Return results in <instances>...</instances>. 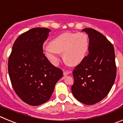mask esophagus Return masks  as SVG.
I'll return each instance as SVG.
<instances>
[{
	"instance_id": "esophagus-1",
	"label": "esophagus",
	"mask_w": 123,
	"mask_h": 123,
	"mask_svg": "<svg viewBox=\"0 0 123 123\" xmlns=\"http://www.w3.org/2000/svg\"><path fill=\"white\" fill-rule=\"evenodd\" d=\"M71 73V71H63V74L65 75V76H66V75H68L69 74H70Z\"/></svg>"
}]
</instances>
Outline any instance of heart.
I'll list each match as a JSON object with an SVG mask.
<instances>
[{"label":"heart","mask_w":123,"mask_h":123,"mask_svg":"<svg viewBox=\"0 0 123 123\" xmlns=\"http://www.w3.org/2000/svg\"><path fill=\"white\" fill-rule=\"evenodd\" d=\"M89 47V39L85 32H66L53 38L44 47L45 58L54 65H57L59 55L63 52L65 62L77 66L83 62Z\"/></svg>","instance_id":"obj_1"}]
</instances>
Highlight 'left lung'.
<instances>
[{"instance_id": "left-lung-1", "label": "left lung", "mask_w": 123, "mask_h": 123, "mask_svg": "<svg viewBox=\"0 0 123 123\" xmlns=\"http://www.w3.org/2000/svg\"><path fill=\"white\" fill-rule=\"evenodd\" d=\"M89 39V54L73 71L71 91L78 101L94 105L108 95L117 75L115 50L105 36L92 28L82 30Z\"/></svg>"}]
</instances>
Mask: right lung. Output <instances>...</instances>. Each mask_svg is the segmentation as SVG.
<instances>
[{"label":"right lung","mask_w":123,"mask_h":123,"mask_svg":"<svg viewBox=\"0 0 123 123\" xmlns=\"http://www.w3.org/2000/svg\"><path fill=\"white\" fill-rule=\"evenodd\" d=\"M50 30L35 28L17 38L9 56L8 69L14 91L32 106L49 100L63 71L54 67L43 54L42 46Z\"/></svg>","instance_id":"obj_1"}]
</instances>
